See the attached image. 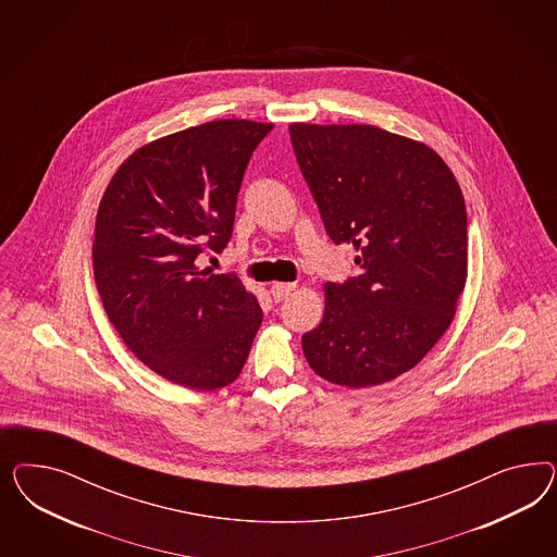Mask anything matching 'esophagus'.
I'll use <instances>...</instances> for the list:
<instances>
[{
    "label": "esophagus",
    "instance_id": "esophagus-1",
    "mask_svg": "<svg viewBox=\"0 0 557 557\" xmlns=\"http://www.w3.org/2000/svg\"><path fill=\"white\" fill-rule=\"evenodd\" d=\"M294 287H296V284H284V282H277V284H273V286H271V296H273V300H275V302H282V300H286L287 296L294 292Z\"/></svg>",
    "mask_w": 557,
    "mask_h": 557
}]
</instances>
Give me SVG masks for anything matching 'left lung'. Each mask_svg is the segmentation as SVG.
I'll use <instances>...</instances> for the list:
<instances>
[{"label":"left lung","mask_w":557,"mask_h":557,"mask_svg":"<svg viewBox=\"0 0 557 557\" xmlns=\"http://www.w3.org/2000/svg\"><path fill=\"white\" fill-rule=\"evenodd\" d=\"M304 180L359 275L324 286L302 337L331 384L368 388L412 370L454 321L468 275V214L437 152L370 124H289Z\"/></svg>","instance_id":"left-lung-1"}]
</instances>
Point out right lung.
<instances>
[{"mask_svg": "<svg viewBox=\"0 0 557 557\" xmlns=\"http://www.w3.org/2000/svg\"><path fill=\"white\" fill-rule=\"evenodd\" d=\"M271 128L214 120L163 136L103 191L91 253L103 310L126 347L180 386L235 382L263 321L240 280L202 257L228 245L245 169Z\"/></svg>", "mask_w": 557, "mask_h": 557, "instance_id": "add662e5", "label": "right lung"}]
</instances>
